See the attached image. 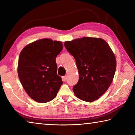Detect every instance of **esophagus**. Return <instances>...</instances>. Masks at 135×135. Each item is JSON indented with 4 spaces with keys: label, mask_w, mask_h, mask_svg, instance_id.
<instances>
[{
    "label": "esophagus",
    "mask_w": 135,
    "mask_h": 135,
    "mask_svg": "<svg viewBox=\"0 0 135 135\" xmlns=\"http://www.w3.org/2000/svg\"><path fill=\"white\" fill-rule=\"evenodd\" d=\"M67 76H64L62 77V80L64 81L67 80Z\"/></svg>",
    "instance_id": "obj_1"
}]
</instances>
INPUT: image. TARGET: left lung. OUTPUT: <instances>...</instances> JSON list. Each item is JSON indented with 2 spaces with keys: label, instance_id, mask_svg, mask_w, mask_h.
I'll return each mask as SVG.
<instances>
[{
  "label": "left lung",
  "instance_id": "left-lung-1",
  "mask_svg": "<svg viewBox=\"0 0 135 135\" xmlns=\"http://www.w3.org/2000/svg\"><path fill=\"white\" fill-rule=\"evenodd\" d=\"M64 46L74 56L79 74V81L73 88L75 95L92 102L104 94L113 80L116 59L106 41L84 37L66 41Z\"/></svg>",
  "mask_w": 135,
  "mask_h": 135
}]
</instances>
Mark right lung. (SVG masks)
<instances>
[{
    "mask_svg": "<svg viewBox=\"0 0 135 135\" xmlns=\"http://www.w3.org/2000/svg\"><path fill=\"white\" fill-rule=\"evenodd\" d=\"M62 50V43L42 38L30 43L20 54L18 74L21 84L31 99L39 103L54 99L62 84L57 75L56 57Z\"/></svg>",
    "mask_w": 135,
    "mask_h": 135,
    "instance_id": "1",
    "label": "right lung"
}]
</instances>
